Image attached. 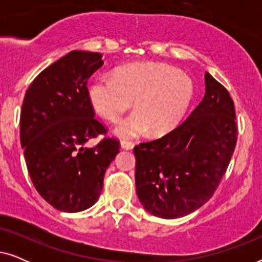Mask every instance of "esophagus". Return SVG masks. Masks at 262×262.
Returning <instances> with one entry per match:
<instances>
[{
  "instance_id": "34e87169",
  "label": "esophagus",
  "mask_w": 262,
  "mask_h": 262,
  "mask_svg": "<svg viewBox=\"0 0 262 262\" xmlns=\"http://www.w3.org/2000/svg\"><path fill=\"white\" fill-rule=\"evenodd\" d=\"M120 146H121V149H124V150H132L134 149L135 144L132 142H128V141H121Z\"/></svg>"
}]
</instances>
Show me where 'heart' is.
<instances>
[{
  "label": "heart",
  "mask_w": 262,
  "mask_h": 262,
  "mask_svg": "<svg viewBox=\"0 0 262 262\" xmlns=\"http://www.w3.org/2000/svg\"><path fill=\"white\" fill-rule=\"evenodd\" d=\"M194 94L193 82L177 68L160 63H132L113 76L103 75L89 87L93 108L108 121H117L135 101V112L120 120L116 134L134 138L160 136L179 124Z\"/></svg>",
  "instance_id": "b5f03b06"
}]
</instances>
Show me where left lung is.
Returning a JSON list of instances; mask_svg holds the SVG:
<instances>
[{"instance_id":"left-lung-1","label":"left lung","mask_w":262,"mask_h":262,"mask_svg":"<svg viewBox=\"0 0 262 262\" xmlns=\"http://www.w3.org/2000/svg\"><path fill=\"white\" fill-rule=\"evenodd\" d=\"M205 87L202 102L184 123L134 149L136 192L156 217H184L209 202L234 154L238 131L234 101L209 73Z\"/></svg>"}]
</instances>
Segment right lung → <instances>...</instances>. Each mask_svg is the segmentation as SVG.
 <instances>
[{
	"label": "right lung",
	"instance_id": "add662e5",
	"mask_svg": "<svg viewBox=\"0 0 262 262\" xmlns=\"http://www.w3.org/2000/svg\"><path fill=\"white\" fill-rule=\"evenodd\" d=\"M103 64L98 52L71 51L34 78L20 114V142L39 194L64 212L87 210L98 202L103 177L119 152V141L106 135L88 95V78Z\"/></svg>",
	"mask_w": 262,
	"mask_h": 262
}]
</instances>
